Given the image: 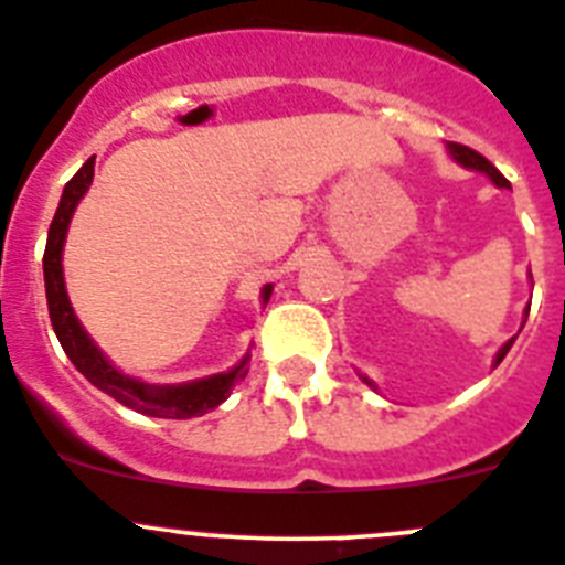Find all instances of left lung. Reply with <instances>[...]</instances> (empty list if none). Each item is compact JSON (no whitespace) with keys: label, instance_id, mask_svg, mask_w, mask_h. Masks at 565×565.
I'll list each match as a JSON object with an SVG mask.
<instances>
[{"label":"left lung","instance_id":"obj_1","mask_svg":"<svg viewBox=\"0 0 565 565\" xmlns=\"http://www.w3.org/2000/svg\"><path fill=\"white\" fill-rule=\"evenodd\" d=\"M446 150H449V156H452V159L458 161V164L469 167V170H478V173H487L489 179H492L494 184H498V188H509V181L503 179V173H500L498 167H494L492 161L487 159V156H480L478 150H472V147L458 145V141H449V145H446ZM526 316H529V310H526ZM512 343H514V338H509V341L503 343V347H500L498 355H494V366H498L500 361L507 358V352L512 350ZM361 381H364L366 386H372V390H375V384H372V381L366 375H361Z\"/></svg>","mask_w":565,"mask_h":565}]
</instances>
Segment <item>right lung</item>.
I'll return each instance as SVG.
<instances>
[{
	"instance_id": "1",
	"label": "right lung",
	"mask_w": 565,
	"mask_h": 565,
	"mask_svg": "<svg viewBox=\"0 0 565 565\" xmlns=\"http://www.w3.org/2000/svg\"><path fill=\"white\" fill-rule=\"evenodd\" d=\"M93 161L96 159H87L85 164H82V170L65 184V193H62V201H58V210L56 215H53L51 230H47L45 262L42 264H45L47 312H51L53 332H56L58 343H62V350H65L67 358L73 361V366H76L96 390L107 392L110 398H116L121 406H127V409H136L141 412V415H150V418H199V415L215 409V406L224 404V401L230 398V390L247 375L249 355H244L242 361H238V366H233L230 372L199 377V381H190V384H145V381H136V377L116 370V366L102 355L99 347L90 341V335H87L85 327L78 323L76 312H73L71 298H67L65 289V276H62V247H65L67 224H71L73 218V210H76L82 195L90 188ZM269 296H273V284H264L262 301L267 303Z\"/></svg>"
}]
</instances>
